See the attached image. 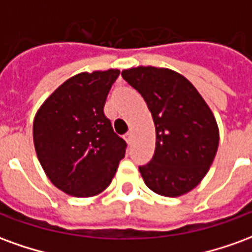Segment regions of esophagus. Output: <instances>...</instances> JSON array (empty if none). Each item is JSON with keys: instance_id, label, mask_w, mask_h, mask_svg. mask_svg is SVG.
I'll return each instance as SVG.
<instances>
[{"instance_id": "obj_1", "label": "esophagus", "mask_w": 252, "mask_h": 252, "mask_svg": "<svg viewBox=\"0 0 252 252\" xmlns=\"http://www.w3.org/2000/svg\"><path fill=\"white\" fill-rule=\"evenodd\" d=\"M124 137H126V143H128V144H131L132 143V132H126V135H124Z\"/></svg>"}]
</instances>
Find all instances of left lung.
Instances as JSON below:
<instances>
[{"mask_svg": "<svg viewBox=\"0 0 252 252\" xmlns=\"http://www.w3.org/2000/svg\"><path fill=\"white\" fill-rule=\"evenodd\" d=\"M121 75L142 94L155 124L154 157L139 166L144 184L164 197L185 194L205 177L217 153L215 116L197 89L173 70L136 67Z\"/></svg>", "mask_w": 252, "mask_h": 252, "instance_id": "left-lung-1", "label": "left lung"}]
</instances>
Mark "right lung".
<instances>
[{"label": "right lung", "mask_w": 252, "mask_h": 252, "mask_svg": "<svg viewBox=\"0 0 252 252\" xmlns=\"http://www.w3.org/2000/svg\"><path fill=\"white\" fill-rule=\"evenodd\" d=\"M119 70L81 72L62 83L37 110L33 143L58 189L75 197L99 194L112 182L126 143L104 106Z\"/></svg>", "instance_id": "add662e5"}]
</instances>
